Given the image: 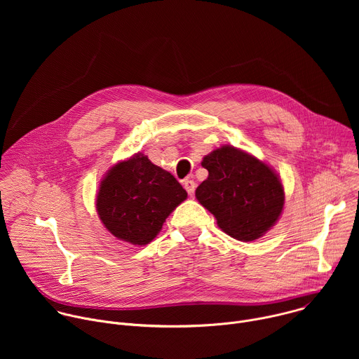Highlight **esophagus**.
I'll return each mask as SVG.
<instances>
[{"label":"esophagus","instance_id":"34e87169","mask_svg":"<svg viewBox=\"0 0 359 359\" xmlns=\"http://www.w3.org/2000/svg\"><path fill=\"white\" fill-rule=\"evenodd\" d=\"M183 186H184V189L187 190L189 196H193V194H194V190H196V183H194V180L186 179V180L183 182Z\"/></svg>","mask_w":359,"mask_h":359}]
</instances>
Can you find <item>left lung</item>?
I'll return each instance as SVG.
<instances>
[{
	"instance_id": "8db88e82",
	"label": "left lung",
	"mask_w": 359,
	"mask_h": 359,
	"mask_svg": "<svg viewBox=\"0 0 359 359\" xmlns=\"http://www.w3.org/2000/svg\"><path fill=\"white\" fill-rule=\"evenodd\" d=\"M209 177L196 189V198L217 220L219 227L240 241L267 233L284 206V189L271 168L233 146L203 158Z\"/></svg>"
}]
</instances>
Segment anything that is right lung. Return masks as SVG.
<instances>
[{
	"mask_svg": "<svg viewBox=\"0 0 359 359\" xmlns=\"http://www.w3.org/2000/svg\"><path fill=\"white\" fill-rule=\"evenodd\" d=\"M186 197L173 175L137 153L108 170L99 186L96 210L115 237L144 245Z\"/></svg>",
	"mask_w": 359,
	"mask_h": 359,
	"instance_id": "1",
	"label": "right lung"
}]
</instances>
